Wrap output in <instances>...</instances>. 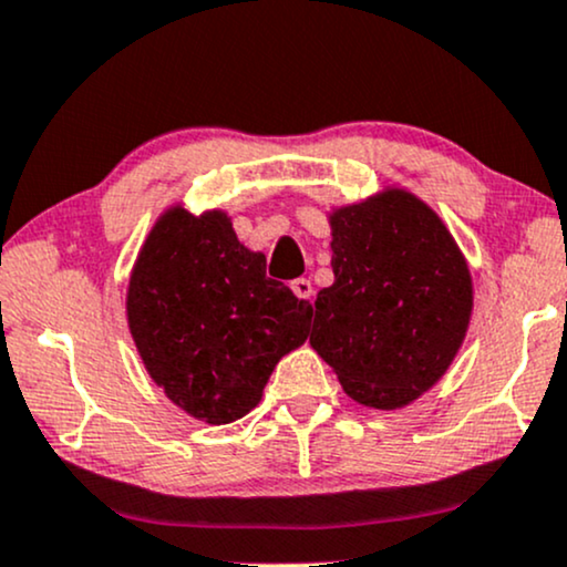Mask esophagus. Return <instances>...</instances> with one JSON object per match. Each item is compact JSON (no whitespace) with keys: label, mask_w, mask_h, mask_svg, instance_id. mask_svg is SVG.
I'll return each instance as SVG.
<instances>
[{"label":"esophagus","mask_w":567,"mask_h":567,"mask_svg":"<svg viewBox=\"0 0 567 567\" xmlns=\"http://www.w3.org/2000/svg\"><path fill=\"white\" fill-rule=\"evenodd\" d=\"M290 290L296 292V296L301 298V301H309V303H311V296H313V285H311V279H306V277L292 279V282H290Z\"/></svg>","instance_id":"esophagus-1"}]
</instances>
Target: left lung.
I'll use <instances>...</instances> for the list:
<instances>
[{
    "label": "left lung",
    "mask_w": 567,
    "mask_h": 567,
    "mask_svg": "<svg viewBox=\"0 0 567 567\" xmlns=\"http://www.w3.org/2000/svg\"><path fill=\"white\" fill-rule=\"evenodd\" d=\"M330 224L336 282L313 301L311 346L353 401L406 406L439 383L467 332L465 258L404 189L340 208Z\"/></svg>",
    "instance_id": "8db88e82"
}]
</instances>
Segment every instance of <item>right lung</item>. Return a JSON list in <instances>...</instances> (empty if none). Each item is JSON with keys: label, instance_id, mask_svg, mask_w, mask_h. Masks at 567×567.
<instances>
[{"label": "right lung", "instance_id": "obj_1", "mask_svg": "<svg viewBox=\"0 0 567 567\" xmlns=\"http://www.w3.org/2000/svg\"><path fill=\"white\" fill-rule=\"evenodd\" d=\"M128 330L150 378L193 417L227 425L261 401L285 353L309 338L311 303L266 277L221 210L163 214L128 282Z\"/></svg>", "mask_w": 567, "mask_h": 567}]
</instances>
